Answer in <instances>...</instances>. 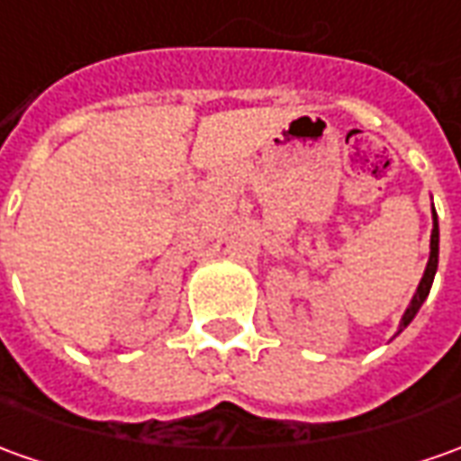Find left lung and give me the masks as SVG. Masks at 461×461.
<instances>
[{"instance_id": "obj_1", "label": "left lung", "mask_w": 461, "mask_h": 461, "mask_svg": "<svg viewBox=\"0 0 461 461\" xmlns=\"http://www.w3.org/2000/svg\"><path fill=\"white\" fill-rule=\"evenodd\" d=\"M437 267H439V221H437V212H434V204H431V242H429L427 270H424V275H421V283H419V287H416V293L414 297H411V303H409V308H406V312L402 315L399 333H402L409 322L414 321L419 308L424 305V300L429 297V290H431V283H434ZM399 333H396V336H399Z\"/></svg>"}]
</instances>
